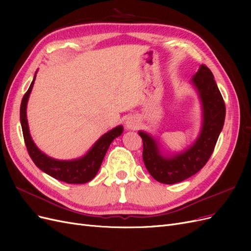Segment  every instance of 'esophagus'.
<instances>
[{"label": "esophagus", "mask_w": 251, "mask_h": 251, "mask_svg": "<svg viewBox=\"0 0 251 251\" xmlns=\"http://www.w3.org/2000/svg\"><path fill=\"white\" fill-rule=\"evenodd\" d=\"M138 126V121L135 117H127L126 120V126L128 128V130H132V128H135Z\"/></svg>", "instance_id": "34e87169"}]
</instances>
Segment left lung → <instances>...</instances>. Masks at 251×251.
Returning <instances> with one entry per match:
<instances>
[{"label": "left lung", "mask_w": 251, "mask_h": 251, "mask_svg": "<svg viewBox=\"0 0 251 251\" xmlns=\"http://www.w3.org/2000/svg\"><path fill=\"white\" fill-rule=\"evenodd\" d=\"M192 83L202 103L203 120L198 138L191 147L168 157L162 155L154 137L143 131L138 132L143 142L144 165L151 177L164 184L178 183L198 173L210 158L224 126L225 103L211 71L201 65Z\"/></svg>", "instance_id": "left-lung-1"}]
</instances>
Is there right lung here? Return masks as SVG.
Listing matches in <instances>:
<instances>
[{
  "label": "right lung",
  "instance_id": "obj_1",
  "mask_svg": "<svg viewBox=\"0 0 251 251\" xmlns=\"http://www.w3.org/2000/svg\"><path fill=\"white\" fill-rule=\"evenodd\" d=\"M35 76L36 74L34 75L33 80L28 91L25 93L24 97H23L20 110V119L23 136H24V140L29 156L31 157L32 161L37 168L53 178L70 184L87 183V182L91 181L96 176L110 144L114 139L123 134L124 127L123 126H118L112 128L108 133L102 135L94 143V146L90 149L88 153L81 158L74 159V160H57V159L48 157L35 146V143L31 138V135L29 133V126L27 121V102L29 95L31 93V90L33 88Z\"/></svg>",
  "mask_w": 251,
  "mask_h": 251
}]
</instances>
